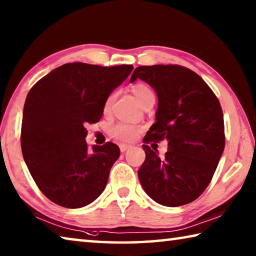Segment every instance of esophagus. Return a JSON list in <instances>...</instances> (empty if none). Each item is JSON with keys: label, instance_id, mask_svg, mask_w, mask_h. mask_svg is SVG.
<instances>
[{"label": "esophagus", "instance_id": "esophagus-1", "mask_svg": "<svg viewBox=\"0 0 256 256\" xmlns=\"http://www.w3.org/2000/svg\"><path fill=\"white\" fill-rule=\"evenodd\" d=\"M130 148H131V146H128V144H120V152H125V151H126Z\"/></svg>", "mask_w": 256, "mask_h": 256}]
</instances>
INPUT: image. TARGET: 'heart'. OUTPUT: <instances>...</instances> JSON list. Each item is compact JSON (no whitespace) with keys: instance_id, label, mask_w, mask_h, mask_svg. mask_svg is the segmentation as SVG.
<instances>
[{"instance_id":"heart-1","label":"heart","mask_w":256,"mask_h":256,"mask_svg":"<svg viewBox=\"0 0 256 256\" xmlns=\"http://www.w3.org/2000/svg\"><path fill=\"white\" fill-rule=\"evenodd\" d=\"M131 90L134 94V96L136 97L138 102L141 104L142 106H146L149 104L154 102V90L150 88L148 84H144V82H136L131 86ZM116 94L112 92L110 96L107 97L105 104H104V110L108 112L110 110L112 104L114 102ZM138 132H140V128L136 126V125L120 122L116 123L114 126L110 128V136L116 138L118 141L124 142V144H128V142H132L136 138Z\"/></svg>"}]
</instances>
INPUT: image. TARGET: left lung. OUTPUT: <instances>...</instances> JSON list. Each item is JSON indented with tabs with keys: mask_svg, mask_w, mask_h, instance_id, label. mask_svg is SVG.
Masks as SVG:
<instances>
[{
	"mask_svg": "<svg viewBox=\"0 0 256 256\" xmlns=\"http://www.w3.org/2000/svg\"><path fill=\"white\" fill-rule=\"evenodd\" d=\"M146 81L156 90V123L144 144L168 141L162 158L144 144L146 160L138 176L146 193L166 206L188 204L210 184L224 149V125L220 102L202 78L188 68L142 66L130 81Z\"/></svg>",
	"mask_w": 256,
	"mask_h": 256,
	"instance_id": "left-lung-1",
	"label": "left lung"
}]
</instances>
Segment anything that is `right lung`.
I'll return each instance as SVG.
<instances>
[{
  "label": "right lung",
  "mask_w": 256,
  "mask_h": 256,
  "mask_svg": "<svg viewBox=\"0 0 256 256\" xmlns=\"http://www.w3.org/2000/svg\"><path fill=\"white\" fill-rule=\"evenodd\" d=\"M132 66L66 63L36 82L26 98L21 150L34 183L60 206H84L105 190L120 157L112 142L84 140L88 124L99 122L107 97L126 79Z\"/></svg>",
  "instance_id": "1"
}]
</instances>
